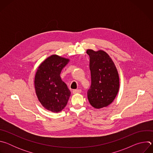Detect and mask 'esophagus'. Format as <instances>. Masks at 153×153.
Returning <instances> with one entry per match:
<instances>
[{
	"instance_id": "esophagus-1",
	"label": "esophagus",
	"mask_w": 153,
	"mask_h": 153,
	"mask_svg": "<svg viewBox=\"0 0 153 153\" xmlns=\"http://www.w3.org/2000/svg\"><path fill=\"white\" fill-rule=\"evenodd\" d=\"M82 92L81 90H74L73 91V94H77V93H80Z\"/></svg>"
}]
</instances>
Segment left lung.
<instances>
[{
  "label": "left lung",
  "instance_id": "1",
  "mask_svg": "<svg viewBox=\"0 0 153 153\" xmlns=\"http://www.w3.org/2000/svg\"><path fill=\"white\" fill-rule=\"evenodd\" d=\"M90 56L91 85L87 93L91 105L101 109L110 105L115 99L120 86L116 65L105 51L86 50Z\"/></svg>",
  "mask_w": 153,
  "mask_h": 153
}]
</instances>
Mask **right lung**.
<instances>
[{
    "label": "right lung",
    "mask_w": 153,
    "mask_h": 153,
    "mask_svg": "<svg viewBox=\"0 0 153 153\" xmlns=\"http://www.w3.org/2000/svg\"><path fill=\"white\" fill-rule=\"evenodd\" d=\"M70 61L53 54L39 66L34 77V88L37 99L46 110L59 113L66 106L71 95L67 85L60 78L62 68Z\"/></svg>",
    "instance_id": "right-lung-1"
}]
</instances>
